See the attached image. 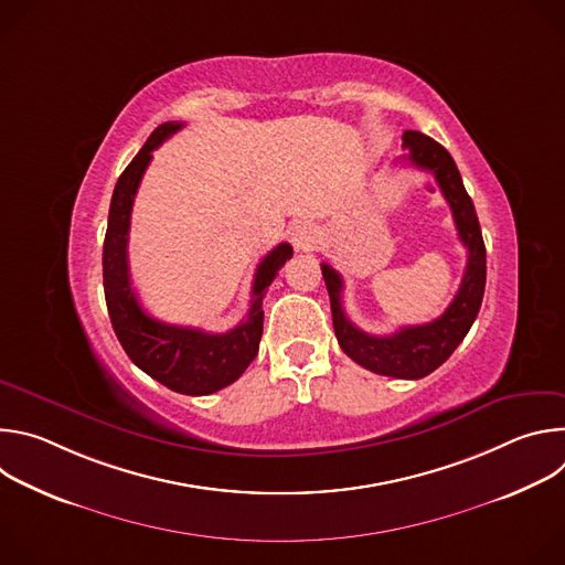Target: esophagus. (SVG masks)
Returning a JSON list of instances; mask_svg holds the SVG:
<instances>
[{
    "label": "esophagus",
    "mask_w": 565,
    "mask_h": 565,
    "mask_svg": "<svg viewBox=\"0 0 565 565\" xmlns=\"http://www.w3.org/2000/svg\"><path fill=\"white\" fill-rule=\"evenodd\" d=\"M290 238H292V246H295L297 250L308 253V250H312V248H315V244H317V232H315V227H312V225H308V223H299V225H295V230H292Z\"/></svg>",
    "instance_id": "1"
}]
</instances>
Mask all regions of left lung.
I'll list each match as a JSON object with an SVG mask.
<instances>
[{
  "label": "left lung",
  "instance_id": "1",
  "mask_svg": "<svg viewBox=\"0 0 565 565\" xmlns=\"http://www.w3.org/2000/svg\"><path fill=\"white\" fill-rule=\"evenodd\" d=\"M402 145L409 149L412 166L436 177L443 196L451 207L458 238L467 248V266L454 301L438 319L427 321V324L402 327L393 335H369L360 331L344 312L342 275L329 264H321V275H324L329 288L333 329L342 351L353 362L377 375L420 380L436 371L469 333L480 310L482 292H486L488 262L473 203L462 185L460 172L449 151L434 138L412 129L402 136Z\"/></svg>",
  "mask_w": 565,
  "mask_h": 565
}]
</instances>
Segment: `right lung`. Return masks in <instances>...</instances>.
Masks as SVG:
<instances>
[{
    "mask_svg": "<svg viewBox=\"0 0 565 565\" xmlns=\"http://www.w3.org/2000/svg\"><path fill=\"white\" fill-rule=\"evenodd\" d=\"M181 127L183 122H163L156 127L120 174L109 205L103 279L111 327L129 360L177 393L207 395L238 380L255 360L264 333L262 301L279 268L292 257V246L279 244L262 259L255 273L250 310L246 319L227 333L212 335L201 329L166 324L142 310L131 288L127 262L131 207L142 174L151 163V151Z\"/></svg>",
    "mask_w": 565,
    "mask_h": 565,
    "instance_id": "add662e5",
    "label": "right lung"
}]
</instances>
